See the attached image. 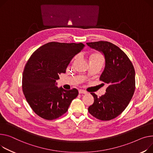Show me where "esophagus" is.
<instances>
[{"label": "esophagus", "instance_id": "1", "mask_svg": "<svg viewBox=\"0 0 153 153\" xmlns=\"http://www.w3.org/2000/svg\"><path fill=\"white\" fill-rule=\"evenodd\" d=\"M79 93L80 94H87V91H86L85 90H79Z\"/></svg>", "mask_w": 153, "mask_h": 153}]
</instances>
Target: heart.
I'll return each mask as SVG.
<instances>
[{"mask_svg":"<svg viewBox=\"0 0 153 153\" xmlns=\"http://www.w3.org/2000/svg\"><path fill=\"white\" fill-rule=\"evenodd\" d=\"M90 60H95V61H100V62L103 63L104 61V58L103 56V55H101V53H98V52H95L91 53L90 56Z\"/></svg>","mask_w":153,"mask_h":153,"instance_id":"1","label":"heart"}]
</instances>
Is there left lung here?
Instances as JSON below:
<instances>
[{"mask_svg": "<svg viewBox=\"0 0 153 153\" xmlns=\"http://www.w3.org/2000/svg\"><path fill=\"white\" fill-rule=\"evenodd\" d=\"M90 47L102 53L105 67L100 80L107 84L106 92L94 98L89 113L101 120H109L120 114L127 108L135 89L134 67L127 55L117 46L107 41L87 43Z\"/></svg>", "mask_w": 153, "mask_h": 153, "instance_id": "left-lung-1", "label": "left lung"}]
</instances>
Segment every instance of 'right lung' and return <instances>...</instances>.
Masks as SVG:
<instances>
[{"instance_id": "1", "label": "right lung", "mask_w": 153, "mask_h": 153, "mask_svg": "<svg viewBox=\"0 0 153 153\" xmlns=\"http://www.w3.org/2000/svg\"><path fill=\"white\" fill-rule=\"evenodd\" d=\"M84 47L82 43L49 42L37 49L28 59L23 73V91L30 108L40 117L53 120L62 116L77 97L76 88H58L56 80Z\"/></svg>"}]
</instances>
